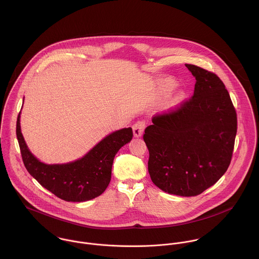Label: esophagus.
<instances>
[{
    "instance_id": "esophagus-1",
    "label": "esophagus",
    "mask_w": 259,
    "mask_h": 259,
    "mask_svg": "<svg viewBox=\"0 0 259 259\" xmlns=\"http://www.w3.org/2000/svg\"><path fill=\"white\" fill-rule=\"evenodd\" d=\"M145 127H146V124L144 121H138L136 122L134 125H133V134H134V137L136 138H139L143 133H144V130H145Z\"/></svg>"
}]
</instances>
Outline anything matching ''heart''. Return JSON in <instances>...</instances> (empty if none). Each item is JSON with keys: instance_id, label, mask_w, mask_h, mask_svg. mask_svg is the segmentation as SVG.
<instances>
[{"instance_id": "1", "label": "heart", "mask_w": 259, "mask_h": 259, "mask_svg": "<svg viewBox=\"0 0 259 259\" xmlns=\"http://www.w3.org/2000/svg\"><path fill=\"white\" fill-rule=\"evenodd\" d=\"M177 87V81L172 79H162L159 81V92L160 95H166L171 92ZM183 93L179 92L170 97L166 101L167 107H174L178 105L181 100H183Z\"/></svg>"}]
</instances>
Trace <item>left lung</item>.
Returning <instances> with one entry per match:
<instances>
[{"mask_svg":"<svg viewBox=\"0 0 259 259\" xmlns=\"http://www.w3.org/2000/svg\"><path fill=\"white\" fill-rule=\"evenodd\" d=\"M195 78L192 99L178 110L153 117L144 141L152 181L168 194L199 195L227 171L237 135V113L224 82L185 64Z\"/></svg>","mask_w":259,"mask_h":259,"instance_id":"left-lung-1","label":"left lung"}]
</instances>
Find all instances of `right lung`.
Wrapping results in <instances>:
<instances>
[{
  "instance_id": "right-lung-1",
  "label": "right lung",
  "mask_w": 259,
  "mask_h": 259,
  "mask_svg": "<svg viewBox=\"0 0 259 259\" xmlns=\"http://www.w3.org/2000/svg\"><path fill=\"white\" fill-rule=\"evenodd\" d=\"M132 137V128H123L105 136L80 159L48 164L28 149L20 129V112L17 120V138L25 168L40 185L68 202H84L103 193L111 179L115 155Z\"/></svg>"
}]
</instances>
